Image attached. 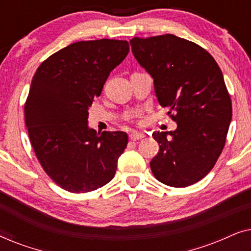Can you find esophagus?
<instances>
[{
    "instance_id": "1",
    "label": "esophagus",
    "mask_w": 251,
    "mask_h": 251,
    "mask_svg": "<svg viewBox=\"0 0 251 251\" xmlns=\"http://www.w3.org/2000/svg\"><path fill=\"white\" fill-rule=\"evenodd\" d=\"M129 138L131 139V140H133V142H136V140H139V139L144 138V133L132 132V133H130V135H129Z\"/></svg>"
}]
</instances>
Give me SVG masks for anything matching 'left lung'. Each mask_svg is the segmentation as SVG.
Segmentation results:
<instances>
[{
    "instance_id": "8db88e82",
    "label": "left lung",
    "mask_w": 251,
    "mask_h": 251,
    "mask_svg": "<svg viewBox=\"0 0 251 251\" xmlns=\"http://www.w3.org/2000/svg\"><path fill=\"white\" fill-rule=\"evenodd\" d=\"M136 60L153 78L177 129L153 132L160 151L150 166L164 185L186 187L210 173L225 145L232 102L221 68L208 51L173 34L133 37Z\"/></svg>"
}]
</instances>
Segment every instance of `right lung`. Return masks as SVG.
<instances>
[{
    "mask_svg": "<svg viewBox=\"0 0 251 251\" xmlns=\"http://www.w3.org/2000/svg\"><path fill=\"white\" fill-rule=\"evenodd\" d=\"M128 52V41H81L53 53L34 74L25 104L30 143L48 176L72 193L111 181L128 144L126 132L88 126L89 107Z\"/></svg>",
    "mask_w": 251,
    "mask_h": 251,
    "instance_id": "obj_1",
    "label": "right lung"
}]
</instances>
